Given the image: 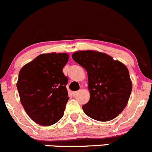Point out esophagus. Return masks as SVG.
I'll list each match as a JSON object with an SVG mask.
<instances>
[{"instance_id":"esophagus-1","label":"esophagus","mask_w":152,"mask_h":152,"mask_svg":"<svg viewBox=\"0 0 152 152\" xmlns=\"http://www.w3.org/2000/svg\"><path fill=\"white\" fill-rule=\"evenodd\" d=\"M78 92H79V91H74V92H72V95H73L74 96H76V95L78 94Z\"/></svg>"}]
</instances>
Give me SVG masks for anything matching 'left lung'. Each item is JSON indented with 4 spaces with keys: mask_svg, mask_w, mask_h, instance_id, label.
Listing matches in <instances>:
<instances>
[{
    "mask_svg": "<svg viewBox=\"0 0 152 152\" xmlns=\"http://www.w3.org/2000/svg\"><path fill=\"white\" fill-rule=\"evenodd\" d=\"M72 58L88 72L90 100L82 106L84 113L100 122L115 119L127 105L132 89L127 67L98 51H77Z\"/></svg>",
    "mask_w": 152,
    "mask_h": 152,
    "instance_id": "left-lung-1",
    "label": "left lung"
}]
</instances>
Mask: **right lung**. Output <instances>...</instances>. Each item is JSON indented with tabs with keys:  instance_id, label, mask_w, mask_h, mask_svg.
<instances>
[{
	"instance_id": "1",
	"label": "right lung",
	"mask_w": 152,
	"mask_h": 152,
	"mask_svg": "<svg viewBox=\"0 0 152 152\" xmlns=\"http://www.w3.org/2000/svg\"><path fill=\"white\" fill-rule=\"evenodd\" d=\"M68 53H44L22 67L17 88L24 110L35 123L43 126L62 118L69 100L65 85L68 78L62 69Z\"/></svg>"
}]
</instances>
